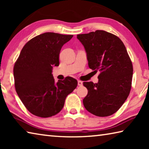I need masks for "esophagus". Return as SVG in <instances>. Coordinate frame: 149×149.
Returning <instances> with one entry per match:
<instances>
[{"instance_id":"34e87169","label":"esophagus","mask_w":149,"mask_h":149,"mask_svg":"<svg viewBox=\"0 0 149 149\" xmlns=\"http://www.w3.org/2000/svg\"><path fill=\"white\" fill-rule=\"evenodd\" d=\"M77 84H78V85H79V86H82V85H83V82L81 81H80V80L78 81Z\"/></svg>"}]
</instances>
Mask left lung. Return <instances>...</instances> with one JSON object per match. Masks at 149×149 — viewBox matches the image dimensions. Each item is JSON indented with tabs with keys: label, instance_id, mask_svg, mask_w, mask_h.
I'll return each instance as SVG.
<instances>
[{
	"label": "left lung",
	"instance_id": "1",
	"mask_svg": "<svg viewBox=\"0 0 149 149\" xmlns=\"http://www.w3.org/2000/svg\"><path fill=\"white\" fill-rule=\"evenodd\" d=\"M77 38L85 47L89 68L100 72L97 84L84 82L88 90L84 107L99 117L114 114L132 88L133 64L125 45L116 35L103 30L79 34Z\"/></svg>",
	"mask_w": 149,
	"mask_h": 149
}]
</instances>
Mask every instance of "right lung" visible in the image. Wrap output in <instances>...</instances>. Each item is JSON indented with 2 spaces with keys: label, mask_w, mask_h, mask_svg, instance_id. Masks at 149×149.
Masks as SVG:
<instances>
[{
  "label": "right lung",
  "mask_w": 149,
  "mask_h": 149,
  "mask_svg": "<svg viewBox=\"0 0 149 149\" xmlns=\"http://www.w3.org/2000/svg\"><path fill=\"white\" fill-rule=\"evenodd\" d=\"M72 35L47 32L26 42L14 66V86L27 110L41 118L60 112L65 98L77 85V81L66 77L54 82L53 66L59 65L60 50Z\"/></svg>",
  "instance_id": "obj_1"
}]
</instances>
